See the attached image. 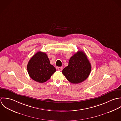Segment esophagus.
I'll return each mask as SVG.
<instances>
[{
  "label": "esophagus",
  "instance_id": "34e87169",
  "mask_svg": "<svg viewBox=\"0 0 121 121\" xmlns=\"http://www.w3.org/2000/svg\"><path fill=\"white\" fill-rule=\"evenodd\" d=\"M57 70L59 71H62L63 70V67H57Z\"/></svg>",
  "mask_w": 121,
  "mask_h": 121
}]
</instances>
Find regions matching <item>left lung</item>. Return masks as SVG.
Masks as SVG:
<instances>
[{
  "label": "left lung",
  "instance_id": "obj_1",
  "mask_svg": "<svg viewBox=\"0 0 121 121\" xmlns=\"http://www.w3.org/2000/svg\"><path fill=\"white\" fill-rule=\"evenodd\" d=\"M91 71V65L86 54L78 51L73 55L67 66L62 71L67 79L73 84H78L85 80Z\"/></svg>",
  "mask_w": 121,
  "mask_h": 121
}]
</instances>
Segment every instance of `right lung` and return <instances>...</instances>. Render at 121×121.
I'll use <instances>...</instances> for the list:
<instances>
[{
  "instance_id": "add662e5",
  "label": "right lung",
  "mask_w": 121,
  "mask_h": 121,
  "mask_svg": "<svg viewBox=\"0 0 121 121\" xmlns=\"http://www.w3.org/2000/svg\"><path fill=\"white\" fill-rule=\"evenodd\" d=\"M27 72L30 77L39 83H44L48 80L56 71L50 64L47 55L38 51L29 61L27 65Z\"/></svg>"
}]
</instances>
